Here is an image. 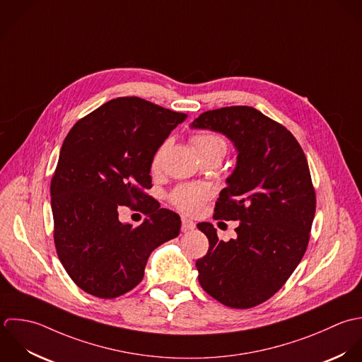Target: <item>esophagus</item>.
Returning <instances> with one entry per match:
<instances>
[{
  "instance_id": "esophagus-1",
  "label": "esophagus",
  "mask_w": 362,
  "mask_h": 362,
  "mask_svg": "<svg viewBox=\"0 0 362 362\" xmlns=\"http://www.w3.org/2000/svg\"><path fill=\"white\" fill-rule=\"evenodd\" d=\"M195 229V223L188 219V218H181V230L182 232H189V230H194Z\"/></svg>"
}]
</instances>
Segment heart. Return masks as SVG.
Listing matches in <instances>:
<instances>
[{
    "label": "heart",
    "mask_w": 362,
    "mask_h": 362,
    "mask_svg": "<svg viewBox=\"0 0 362 362\" xmlns=\"http://www.w3.org/2000/svg\"><path fill=\"white\" fill-rule=\"evenodd\" d=\"M191 144L198 153L199 158L214 154V153H226V140L219 133H199L191 137ZM164 146L160 147L153 158V167H157L163 154ZM212 191L209 187L202 184H184L174 188L170 194L171 204L184 214H198L204 204L211 198Z\"/></svg>",
    "instance_id": "obj_1"
}]
</instances>
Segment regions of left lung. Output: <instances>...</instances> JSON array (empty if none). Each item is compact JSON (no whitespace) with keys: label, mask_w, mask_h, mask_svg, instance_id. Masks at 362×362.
I'll return each instance as SVG.
<instances>
[{"label":"left lung","mask_w":362,"mask_h":362,"mask_svg":"<svg viewBox=\"0 0 362 362\" xmlns=\"http://www.w3.org/2000/svg\"><path fill=\"white\" fill-rule=\"evenodd\" d=\"M192 127L226 134L238 165L215 205V219L240 221L236 239L221 240L211 223L197 261L204 291L233 309H250L275 295L300 262L310 239L316 194L306 156L281 123L251 107L206 111Z\"/></svg>","instance_id":"left-lung-1"}]
</instances>
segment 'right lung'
Here are the masks:
<instances>
[{
	"label": "right lung",
	"instance_id": "add662e5",
	"mask_svg": "<svg viewBox=\"0 0 362 362\" xmlns=\"http://www.w3.org/2000/svg\"><path fill=\"white\" fill-rule=\"evenodd\" d=\"M187 119L137 97H121L86 115L67 133L50 182L54 245L66 272L84 292L114 299L143 279L154 248L180 235L181 221L156 205L150 167L171 130ZM150 207L136 228L117 206Z\"/></svg>",
	"mask_w": 362,
	"mask_h": 362
}]
</instances>
